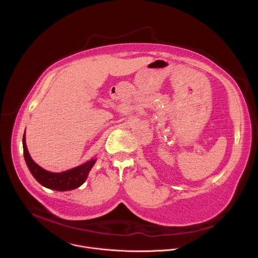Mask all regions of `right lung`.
<instances>
[{
    "instance_id": "add662e5",
    "label": "right lung",
    "mask_w": 258,
    "mask_h": 258,
    "mask_svg": "<svg viewBox=\"0 0 258 258\" xmlns=\"http://www.w3.org/2000/svg\"><path fill=\"white\" fill-rule=\"evenodd\" d=\"M22 144L24 159L29 171L42 186L51 190L70 191L81 187L87 179L91 168L96 162V159H91L80 166L63 172H50L42 168L31 159L25 143V133L23 135Z\"/></svg>"
}]
</instances>
